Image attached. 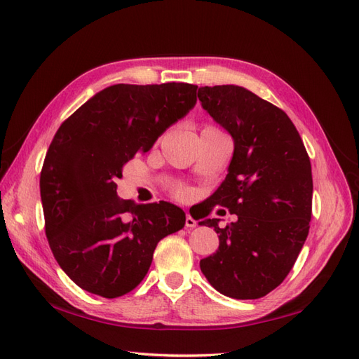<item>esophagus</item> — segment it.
<instances>
[{
    "label": "esophagus",
    "mask_w": 359,
    "mask_h": 359,
    "mask_svg": "<svg viewBox=\"0 0 359 359\" xmlns=\"http://www.w3.org/2000/svg\"><path fill=\"white\" fill-rule=\"evenodd\" d=\"M196 224H197V223H196V220H194V219H193V217H191V215H189V214H187V220H185V226H187V228H189V229H191V228H196Z\"/></svg>",
    "instance_id": "obj_1"
}]
</instances>
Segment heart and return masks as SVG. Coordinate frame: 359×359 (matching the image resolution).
Listing matches in <instances>:
<instances>
[{
    "label": "heart",
    "mask_w": 359,
    "mask_h": 359,
    "mask_svg": "<svg viewBox=\"0 0 359 359\" xmlns=\"http://www.w3.org/2000/svg\"><path fill=\"white\" fill-rule=\"evenodd\" d=\"M206 128H214V127H206ZM177 196H179V197H185V196H187V191L182 189V188L177 189Z\"/></svg>",
    "instance_id": "heart-1"
}]
</instances>
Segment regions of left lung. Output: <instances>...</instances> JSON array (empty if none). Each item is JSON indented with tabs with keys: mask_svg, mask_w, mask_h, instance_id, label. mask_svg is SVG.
I'll use <instances>...</instances> for the list:
<instances>
[{
	"mask_svg": "<svg viewBox=\"0 0 359 359\" xmlns=\"http://www.w3.org/2000/svg\"><path fill=\"white\" fill-rule=\"evenodd\" d=\"M203 110L234 140L228 174L215 191V205L237 215L220 228V219H205L219 234L215 254L200 260L206 280L220 294L255 299L269 294L292 269L309 234L312 168L302 137L289 116L238 86L200 87Z\"/></svg>",
	"mask_w": 359,
	"mask_h": 359,
	"instance_id": "left-lung-1",
	"label": "left lung"
}]
</instances>
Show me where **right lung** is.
<instances>
[{
	"label": "right lung",
	"instance_id": "obj_1",
	"mask_svg": "<svg viewBox=\"0 0 359 359\" xmlns=\"http://www.w3.org/2000/svg\"><path fill=\"white\" fill-rule=\"evenodd\" d=\"M196 102L197 86L185 82L116 84L56 131L39 179L46 236L81 289L104 298L128 294L147 275L157 243L185 226L179 206L122 200L116 180Z\"/></svg>",
	"mask_w": 359,
	"mask_h": 359
}]
</instances>
